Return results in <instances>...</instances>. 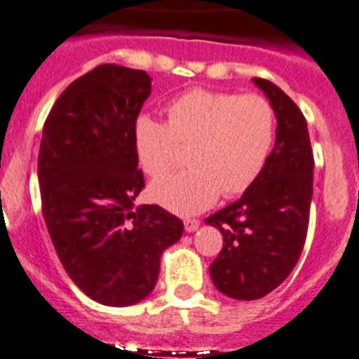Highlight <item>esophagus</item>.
Listing matches in <instances>:
<instances>
[{"label": "esophagus", "instance_id": "obj_1", "mask_svg": "<svg viewBox=\"0 0 359 359\" xmlns=\"http://www.w3.org/2000/svg\"><path fill=\"white\" fill-rule=\"evenodd\" d=\"M185 231L187 232H194L198 226H200V219H192V217H189V219H185Z\"/></svg>", "mask_w": 359, "mask_h": 359}]
</instances>
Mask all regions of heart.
Masks as SVG:
<instances>
[{
  "mask_svg": "<svg viewBox=\"0 0 359 359\" xmlns=\"http://www.w3.org/2000/svg\"><path fill=\"white\" fill-rule=\"evenodd\" d=\"M276 134L274 109L259 94L192 88L167 105V123L150 116L134 125V149L143 172L165 176L189 149L191 170L156 180L150 198L180 214L207 209L243 194L262 174Z\"/></svg>",
  "mask_w": 359,
  "mask_h": 359,
  "instance_id": "obj_1",
  "label": "heart"
}]
</instances>
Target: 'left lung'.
I'll return each mask as SVG.
<instances>
[{
	"label": "left lung",
	"instance_id": "obj_1",
	"mask_svg": "<svg viewBox=\"0 0 359 359\" xmlns=\"http://www.w3.org/2000/svg\"><path fill=\"white\" fill-rule=\"evenodd\" d=\"M254 83L276 112L274 149L240 200L205 217L223 234L210 278L234 299H259L289 278L307 238L312 200L314 156L305 116L280 87L263 78Z\"/></svg>",
	"mask_w": 359,
	"mask_h": 359
}]
</instances>
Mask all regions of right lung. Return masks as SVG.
<instances>
[{"label": "right lung", "mask_w": 359, "mask_h": 359, "mask_svg": "<svg viewBox=\"0 0 359 359\" xmlns=\"http://www.w3.org/2000/svg\"><path fill=\"white\" fill-rule=\"evenodd\" d=\"M145 70L103 63L61 92L38 156L41 212L70 280L94 302L127 307L147 298L159 258L183 222L134 200L145 189L134 125L150 96Z\"/></svg>", "instance_id": "1"}]
</instances>
